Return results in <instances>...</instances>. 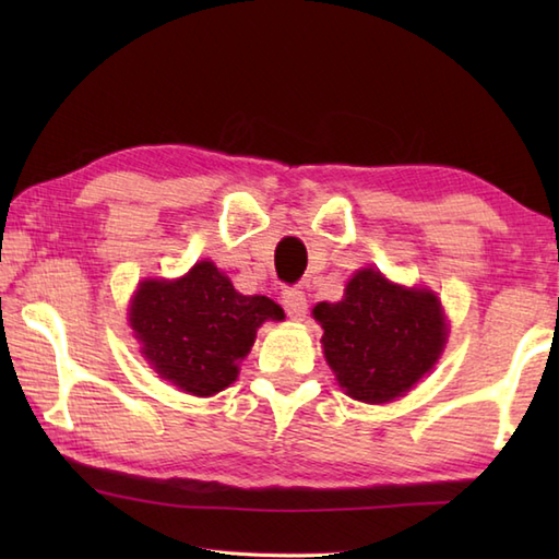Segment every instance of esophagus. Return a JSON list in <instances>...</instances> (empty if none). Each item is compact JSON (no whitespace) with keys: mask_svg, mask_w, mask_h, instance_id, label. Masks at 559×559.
Wrapping results in <instances>:
<instances>
[{"mask_svg":"<svg viewBox=\"0 0 559 559\" xmlns=\"http://www.w3.org/2000/svg\"><path fill=\"white\" fill-rule=\"evenodd\" d=\"M281 302H283V307H286L290 319H302L307 314V298H305V293L298 288L283 290Z\"/></svg>","mask_w":559,"mask_h":559,"instance_id":"1","label":"esophagus"}]
</instances>
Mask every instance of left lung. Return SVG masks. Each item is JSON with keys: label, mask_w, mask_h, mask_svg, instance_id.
I'll return each instance as SVG.
<instances>
[{"label": "left lung", "mask_w": 559, "mask_h": 559, "mask_svg": "<svg viewBox=\"0 0 559 559\" xmlns=\"http://www.w3.org/2000/svg\"><path fill=\"white\" fill-rule=\"evenodd\" d=\"M314 319L338 384L365 403L406 394L432 370L447 341L435 295L394 286L374 269L355 273L341 302H319Z\"/></svg>", "instance_id": "8db88e82"}]
</instances>
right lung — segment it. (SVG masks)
<instances>
[{"instance_id":"obj_1","label":"right lung","mask_w":559,"mask_h":559,"mask_svg":"<svg viewBox=\"0 0 559 559\" xmlns=\"http://www.w3.org/2000/svg\"><path fill=\"white\" fill-rule=\"evenodd\" d=\"M266 319H283L281 307L264 295H240L211 261L185 278L144 281L129 312L153 370L194 396L235 382L237 362Z\"/></svg>"}]
</instances>
